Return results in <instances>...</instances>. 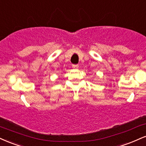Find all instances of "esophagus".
I'll use <instances>...</instances> for the list:
<instances>
[{
  "instance_id": "1",
  "label": "esophagus",
  "mask_w": 146,
  "mask_h": 146,
  "mask_svg": "<svg viewBox=\"0 0 146 146\" xmlns=\"http://www.w3.org/2000/svg\"><path fill=\"white\" fill-rule=\"evenodd\" d=\"M78 67H79V66H78V65H72V68H74V69H78Z\"/></svg>"
}]
</instances>
